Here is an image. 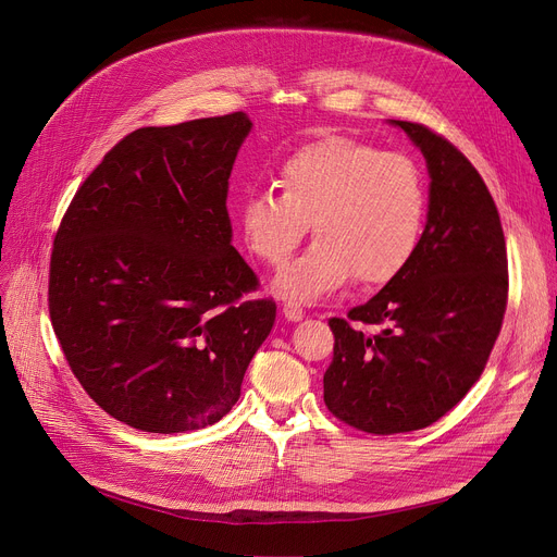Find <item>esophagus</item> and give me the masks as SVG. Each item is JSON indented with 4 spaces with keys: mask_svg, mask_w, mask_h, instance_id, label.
<instances>
[{
    "mask_svg": "<svg viewBox=\"0 0 557 557\" xmlns=\"http://www.w3.org/2000/svg\"><path fill=\"white\" fill-rule=\"evenodd\" d=\"M282 313H284V318L288 320V323H300V320L305 318L302 307L296 305V302H286V305L282 307Z\"/></svg>",
    "mask_w": 557,
    "mask_h": 557,
    "instance_id": "34e87169",
    "label": "esophagus"
}]
</instances>
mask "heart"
<instances>
[{"mask_svg":"<svg viewBox=\"0 0 557 557\" xmlns=\"http://www.w3.org/2000/svg\"><path fill=\"white\" fill-rule=\"evenodd\" d=\"M277 189L250 191L242 205L248 250L269 267L315 244L275 277L273 290L296 302L323 300L352 280L379 288L413 261L426 219L422 169L349 137H325L288 156Z\"/></svg>","mask_w":557,"mask_h":557,"instance_id":"heart-1","label":"heart"}]
</instances>
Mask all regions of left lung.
Returning <instances> with one entry per match:
<instances>
[{"label":"left lung","mask_w":557,"mask_h":557,"mask_svg":"<svg viewBox=\"0 0 557 557\" xmlns=\"http://www.w3.org/2000/svg\"><path fill=\"white\" fill-rule=\"evenodd\" d=\"M388 124L426 160V225L397 280L347 320H330L336 343L323 379L330 411L376 435L418 431L451 411L479 382L508 302L502 219L479 171L426 126ZM349 319L383 330L363 335Z\"/></svg>","instance_id":"1"}]
</instances>
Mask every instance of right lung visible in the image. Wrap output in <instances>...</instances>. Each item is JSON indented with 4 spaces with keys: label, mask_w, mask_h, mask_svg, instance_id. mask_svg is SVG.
<instances>
[{
    "label": "right lung",
    "mask_w": 557,
    "mask_h": 557,
    "mask_svg": "<svg viewBox=\"0 0 557 557\" xmlns=\"http://www.w3.org/2000/svg\"><path fill=\"white\" fill-rule=\"evenodd\" d=\"M246 112L137 128L72 198L53 239L49 315L74 376L149 433L219 422L275 323L242 300L257 275L232 246L227 181Z\"/></svg>",
    "instance_id": "right-lung-1"
}]
</instances>
